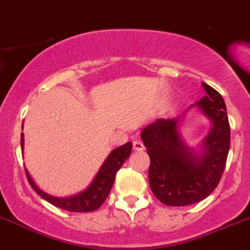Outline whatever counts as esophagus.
Wrapping results in <instances>:
<instances>
[{
	"instance_id": "1",
	"label": "esophagus",
	"mask_w": 250,
	"mask_h": 250,
	"mask_svg": "<svg viewBox=\"0 0 250 250\" xmlns=\"http://www.w3.org/2000/svg\"><path fill=\"white\" fill-rule=\"evenodd\" d=\"M144 144L140 140H134L133 141V150L134 151H143L144 150Z\"/></svg>"
}]
</instances>
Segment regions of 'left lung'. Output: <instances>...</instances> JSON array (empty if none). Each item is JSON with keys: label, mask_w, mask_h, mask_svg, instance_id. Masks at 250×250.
I'll use <instances>...</instances> for the list:
<instances>
[{"label": "left lung", "mask_w": 250, "mask_h": 250, "mask_svg": "<svg viewBox=\"0 0 250 250\" xmlns=\"http://www.w3.org/2000/svg\"><path fill=\"white\" fill-rule=\"evenodd\" d=\"M202 85L207 94L188 107L197 106L211 122L200 152L181 139L178 129L180 117L158 118L141 130L150 157V188L166 206L183 207L204 200L215 190L225 169L230 150L226 105L214 88L207 83Z\"/></svg>", "instance_id": "8db88e82"}]
</instances>
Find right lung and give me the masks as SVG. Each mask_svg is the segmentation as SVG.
<instances>
[{"instance_id":"1","label":"right lung","mask_w":250,"mask_h":250,"mask_svg":"<svg viewBox=\"0 0 250 250\" xmlns=\"http://www.w3.org/2000/svg\"><path fill=\"white\" fill-rule=\"evenodd\" d=\"M20 144H21V150H24V134L22 133ZM130 151H132V143H125V145L111 151V153L100 167L99 172L93 179L92 184L82 192L69 196V197H55V196L48 195L35 184L27 169H25V172H26L27 181L35 190V192L41 196L47 202L58 207V208L65 209V210L75 211V213H88V211L97 210L105 202L111 188H112L113 183H115L116 173L122 167L123 162L129 157Z\"/></svg>"}]
</instances>
